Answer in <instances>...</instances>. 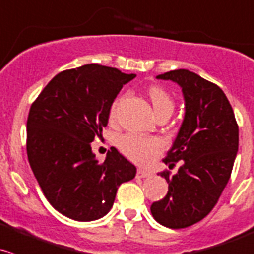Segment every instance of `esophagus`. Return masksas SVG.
<instances>
[{
    "label": "esophagus",
    "mask_w": 254,
    "mask_h": 254,
    "mask_svg": "<svg viewBox=\"0 0 254 254\" xmlns=\"http://www.w3.org/2000/svg\"><path fill=\"white\" fill-rule=\"evenodd\" d=\"M136 175H137V177H141V179H145V177H150V176H152V172L146 171V170H141V169H139V170H137Z\"/></svg>",
    "instance_id": "34e87169"
}]
</instances>
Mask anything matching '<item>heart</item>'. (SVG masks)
Here are the masks:
<instances>
[{
  "label": "heart",
  "instance_id": "heart-1",
  "mask_svg": "<svg viewBox=\"0 0 254 254\" xmlns=\"http://www.w3.org/2000/svg\"><path fill=\"white\" fill-rule=\"evenodd\" d=\"M149 97L154 107L155 114L159 115L165 112L174 110V100L169 95V93L160 85H151L149 88ZM122 98L115 100L110 109V118L114 119L117 115V110L119 108ZM118 146L120 151L130 159L131 161L139 165H149L159 156L162 151V144L156 137H144L135 134L123 135L118 139Z\"/></svg>",
  "mask_w": 254,
  "mask_h": 254
}]
</instances>
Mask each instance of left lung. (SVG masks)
Here are the masks:
<instances>
[{
	"mask_svg": "<svg viewBox=\"0 0 254 254\" xmlns=\"http://www.w3.org/2000/svg\"><path fill=\"white\" fill-rule=\"evenodd\" d=\"M182 88L185 118L174 145L162 161L179 171L160 172L169 184L162 200L151 205L152 217L165 227L185 228L212 211L232 172L238 150V124L218 85L187 69L157 75Z\"/></svg>",
	"mask_w": 254,
	"mask_h": 254,
	"instance_id": "obj_1",
	"label": "left lung"
}]
</instances>
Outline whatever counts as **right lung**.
Listing matches in <instances>:
<instances>
[{
  "instance_id": "add662e5",
  "label": "right lung",
  "mask_w": 254,
  "mask_h": 254,
  "mask_svg": "<svg viewBox=\"0 0 254 254\" xmlns=\"http://www.w3.org/2000/svg\"><path fill=\"white\" fill-rule=\"evenodd\" d=\"M135 78L117 68L87 64L58 73L32 103L27 119V156L48 202L75 221L107 215L118 187L136 167L117 149L103 162L92 141L107 127L123 85Z\"/></svg>"
}]
</instances>
